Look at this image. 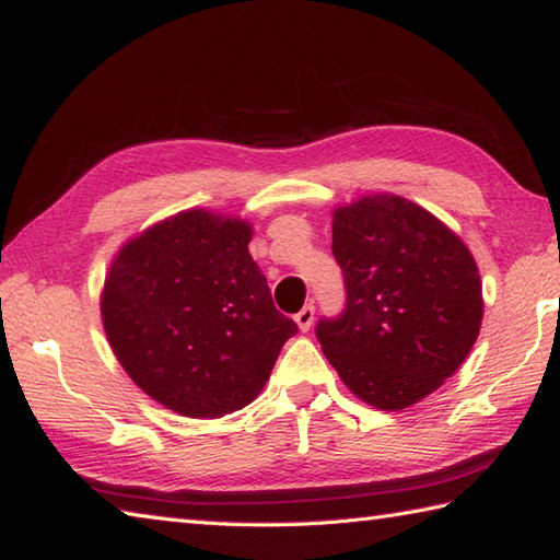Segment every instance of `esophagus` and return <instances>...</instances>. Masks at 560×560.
Wrapping results in <instances>:
<instances>
[{
    "label": "esophagus",
    "instance_id": "1",
    "mask_svg": "<svg viewBox=\"0 0 560 560\" xmlns=\"http://www.w3.org/2000/svg\"><path fill=\"white\" fill-rule=\"evenodd\" d=\"M313 317H315V308H313V305H305L301 313H295L293 320H295V325H299L301 332H308L311 325H313Z\"/></svg>",
    "mask_w": 560,
    "mask_h": 560
}]
</instances>
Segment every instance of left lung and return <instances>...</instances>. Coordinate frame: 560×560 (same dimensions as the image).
<instances>
[{
	"label": "left lung",
	"mask_w": 560,
	"mask_h": 560,
	"mask_svg": "<svg viewBox=\"0 0 560 560\" xmlns=\"http://www.w3.org/2000/svg\"><path fill=\"white\" fill-rule=\"evenodd\" d=\"M347 311L317 325L345 386L376 410H405L454 376L483 323V281L452 228L398 194L332 211Z\"/></svg>",
	"instance_id": "1"
}]
</instances>
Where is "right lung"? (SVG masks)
Here are the masks:
<instances>
[{"mask_svg": "<svg viewBox=\"0 0 560 560\" xmlns=\"http://www.w3.org/2000/svg\"><path fill=\"white\" fill-rule=\"evenodd\" d=\"M240 215L186 208L128 237L102 289L118 364L162 408L215 420L255 400L299 332L273 308Z\"/></svg>", "mask_w": 560, "mask_h": 560, "instance_id": "right-lung-1", "label": "right lung"}]
</instances>
